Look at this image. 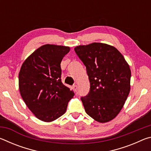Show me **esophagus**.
<instances>
[{
    "label": "esophagus",
    "instance_id": "esophagus-1",
    "mask_svg": "<svg viewBox=\"0 0 151 151\" xmlns=\"http://www.w3.org/2000/svg\"><path fill=\"white\" fill-rule=\"evenodd\" d=\"M73 89H74V91H75V92H76L77 91V90H78V86H77V85H73Z\"/></svg>",
    "mask_w": 151,
    "mask_h": 151
}]
</instances>
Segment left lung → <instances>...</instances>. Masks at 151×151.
Listing matches in <instances>:
<instances>
[{"label":"left lung","mask_w":151,"mask_h":151,"mask_svg":"<svg viewBox=\"0 0 151 151\" xmlns=\"http://www.w3.org/2000/svg\"><path fill=\"white\" fill-rule=\"evenodd\" d=\"M75 52L86 68L90 91L82 97L87 114L104 123L112 121L123 107L131 90V71L113 46L101 42L79 45Z\"/></svg>","instance_id":"obj_1"}]
</instances>
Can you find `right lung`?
<instances>
[{"label": "right lung", "instance_id": "right-lung-1", "mask_svg": "<svg viewBox=\"0 0 151 151\" xmlns=\"http://www.w3.org/2000/svg\"><path fill=\"white\" fill-rule=\"evenodd\" d=\"M70 51L62 45H45L22 63L19 75L20 95L34 115L49 122L66 112L75 93L61 81L60 63Z\"/></svg>", "mask_w": 151, "mask_h": 151}]
</instances>
